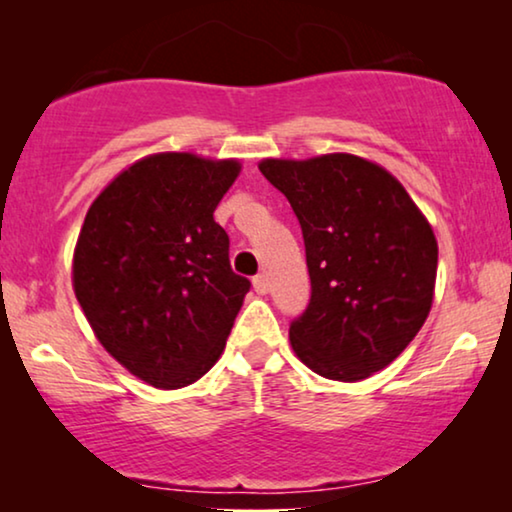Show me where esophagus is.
Returning a JSON list of instances; mask_svg holds the SVG:
<instances>
[{
    "instance_id": "1",
    "label": "esophagus",
    "mask_w": 512,
    "mask_h": 512,
    "mask_svg": "<svg viewBox=\"0 0 512 512\" xmlns=\"http://www.w3.org/2000/svg\"><path fill=\"white\" fill-rule=\"evenodd\" d=\"M254 289L261 293V296H265V293L270 291V279H268V275H265V272H263V275L254 277Z\"/></svg>"
}]
</instances>
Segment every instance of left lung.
I'll return each instance as SVG.
<instances>
[{
	"mask_svg": "<svg viewBox=\"0 0 512 512\" xmlns=\"http://www.w3.org/2000/svg\"><path fill=\"white\" fill-rule=\"evenodd\" d=\"M258 170L296 212L312 298L289 328L307 368L366 380L415 340L433 305L438 242L401 181L354 153L263 158Z\"/></svg>",
	"mask_w": 512,
	"mask_h": 512,
	"instance_id": "obj_1",
	"label": "left lung"
}]
</instances>
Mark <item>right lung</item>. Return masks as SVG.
<instances>
[{
  "instance_id": "1",
  "label": "right lung",
  "mask_w": 512,
  "mask_h": 512,
  "mask_svg": "<svg viewBox=\"0 0 512 512\" xmlns=\"http://www.w3.org/2000/svg\"><path fill=\"white\" fill-rule=\"evenodd\" d=\"M240 170L237 158L151 153L102 188L81 226L76 300L100 345L156 389L188 387L219 361L251 286L214 221Z\"/></svg>"
}]
</instances>
